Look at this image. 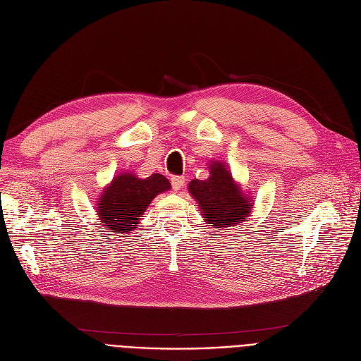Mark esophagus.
Wrapping results in <instances>:
<instances>
[{"label":"esophagus","mask_w":361,"mask_h":361,"mask_svg":"<svg viewBox=\"0 0 361 361\" xmlns=\"http://www.w3.org/2000/svg\"><path fill=\"white\" fill-rule=\"evenodd\" d=\"M184 183H185V178H184V177H173V178H171V184H173V188H174L176 192L181 190Z\"/></svg>","instance_id":"esophagus-1"}]
</instances>
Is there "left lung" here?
I'll list each match as a JSON object with an SVG mask.
<instances>
[{
  "instance_id": "1",
  "label": "left lung",
  "mask_w": 361,
  "mask_h": 361,
  "mask_svg": "<svg viewBox=\"0 0 361 361\" xmlns=\"http://www.w3.org/2000/svg\"><path fill=\"white\" fill-rule=\"evenodd\" d=\"M188 192L197 200L204 222L215 228L240 225L250 216L253 202L241 192L230 169L222 162L212 161L209 177L190 181Z\"/></svg>"
}]
</instances>
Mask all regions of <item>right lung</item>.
<instances>
[{
  "mask_svg": "<svg viewBox=\"0 0 361 361\" xmlns=\"http://www.w3.org/2000/svg\"><path fill=\"white\" fill-rule=\"evenodd\" d=\"M169 181L155 173L137 178L133 173H121L104 188L97 203L99 222L109 233L127 234L137 228L146 207L159 193L169 190Z\"/></svg>",
  "mask_w": 361,
  "mask_h": 361,
  "instance_id": "right-lung-1",
  "label": "right lung"
}]
</instances>
